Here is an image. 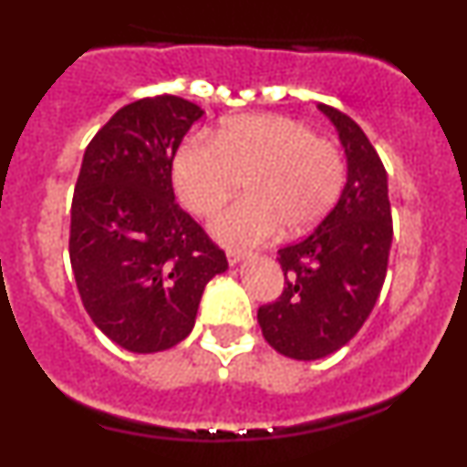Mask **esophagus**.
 Wrapping results in <instances>:
<instances>
[{"label":"esophagus","mask_w":467,"mask_h":467,"mask_svg":"<svg viewBox=\"0 0 467 467\" xmlns=\"http://www.w3.org/2000/svg\"><path fill=\"white\" fill-rule=\"evenodd\" d=\"M226 256H228V264H230V265H234V264H239L241 259H244L245 252H239V250L228 248V250H226Z\"/></svg>","instance_id":"obj_1"}]
</instances>
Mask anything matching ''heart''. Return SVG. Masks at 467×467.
Listing matches in <instances>:
<instances>
[{"mask_svg":"<svg viewBox=\"0 0 467 467\" xmlns=\"http://www.w3.org/2000/svg\"><path fill=\"white\" fill-rule=\"evenodd\" d=\"M173 182L197 217H215L244 182L245 200L213 223L226 245L248 248L276 234H301L334 208L347 182L340 147L285 116H241L215 140L192 136L175 153Z\"/></svg>","mask_w":467,"mask_h":467,"instance_id":"heart-1","label":"heart"}]
</instances>
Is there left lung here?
Returning <instances> with one entry per match:
<instances>
[{
	"label": "left lung",
	"mask_w": 467,
	"mask_h": 467,
	"mask_svg": "<svg viewBox=\"0 0 467 467\" xmlns=\"http://www.w3.org/2000/svg\"><path fill=\"white\" fill-rule=\"evenodd\" d=\"M347 153L340 200L314 233L278 250L285 285L256 312L264 337L294 360H318L345 347L371 314L393 241L387 169L356 120L331 105Z\"/></svg>",
	"instance_id": "obj_1"
}]
</instances>
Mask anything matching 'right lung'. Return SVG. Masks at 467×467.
<instances>
[{
    "instance_id": "add662e5",
    "label": "right lung",
    "mask_w": 467,
    "mask_h": 467,
    "mask_svg": "<svg viewBox=\"0 0 467 467\" xmlns=\"http://www.w3.org/2000/svg\"><path fill=\"white\" fill-rule=\"evenodd\" d=\"M203 111L173 94L118 109L88 144L74 186L69 264L85 312L133 353L191 334L206 283L226 272L223 250L175 203L171 169Z\"/></svg>"
}]
</instances>
